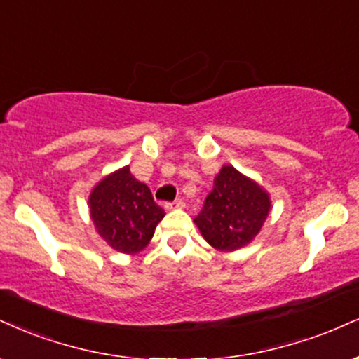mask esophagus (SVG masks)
Instances as JSON below:
<instances>
[{
	"label": "esophagus",
	"mask_w": 359,
	"mask_h": 359,
	"mask_svg": "<svg viewBox=\"0 0 359 359\" xmlns=\"http://www.w3.org/2000/svg\"><path fill=\"white\" fill-rule=\"evenodd\" d=\"M182 207H185V202L182 198H175V201L168 202L167 204V209H182Z\"/></svg>",
	"instance_id": "1"
}]
</instances>
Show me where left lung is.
Segmentation results:
<instances>
[{"label":"left lung","mask_w":359,"mask_h":359,"mask_svg":"<svg viewBox=\"0 0 359 359\" xmlns=\"http://www.w3.org/2000/svg\"><path fill=\"white\" fill-rule=\"evenodd\" d=\"M269 209V196L256 182L224 165L194 221L212 248L236 250L257 236Z\"/></svg>","instance_id":"8db88e82"}]
</instances>
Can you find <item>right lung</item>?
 I'll use <instances>...</instances> for the list:
<instances>
[{
	"label": "right lung",
	"instance_id": "right-lung-1",
	"mask_svg": "<svg viewBox=\"0 0 359 359\" xmlns=\"http://www.w3.org/2000/svg\"><path fill=\"white\" fill-rule=\"evenodd\" d=\"M90 212L98 234L120 252H138L152 239L165 215L152 192L123 167L102 180L90 196Z\"/></svg>",
	"mask_w": 359,
	"mask_h": 359
}]
</instances>
